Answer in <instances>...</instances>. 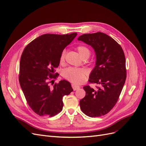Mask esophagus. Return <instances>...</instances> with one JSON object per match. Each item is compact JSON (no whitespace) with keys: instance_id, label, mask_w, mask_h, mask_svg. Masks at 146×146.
<instances>
[{"instance_id":"34e87169","label":"esophagus","mask_w":146,"mask_h":146,"mask_svg":"<svg viewBox=\"0 0 146 146\" xmlns=\"http://www.w3.org/2000/svg\"><path fill=\"white\" fill-rule=\"evenodd\" d=\"M72 88H73L74 91H76V90H78L79 88H80V86H78V85H75V84H72Z\"/></svg>"}]
</instances>
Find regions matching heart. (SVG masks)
<instances>
[{
  "instance_id": "obj_1",
  "label": "heart",
  "mask_w": 146,
  "mask_h": 146,
  "mask_svg": "<svg viewBox=\"0 0 146 146\" xmlns=\"http://www.w3.org/2000/svg\"><path fill=\"white\" fill-rule=\"evenodd\" d=\"M77 50L82 58L85 57H89L91 54L90 50L85 46H78L77 47ZM65 51H63L60 57V62L62 63L64 60ZM63 76L66 80L72 82L73 83L80 84L82 83L85 78V71L83 69L68 68L64 69L63 73Z\"/></svg>"
}]
</instances>
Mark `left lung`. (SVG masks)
Listing matches in <instances>:
<instances>
[{
  "label": "left lung",
  "instance_id": "1",
  "mask_svg": "<svg viewBox=\"0 0 146 146\" xmlns=\"http://www.w3.org/2000/svg\"><path fill=\"white\" fill-rule=\"evenodd\" d=\"M78 40L94 49L96 66L89 82L101 86H96V90L90 86L83 87L86 95L80 101V108L91 117L104 116L116 105L126 80L124 53L114 39L102 32L82 35Z\"/></svg>",
  "mask_w": 146,
  "mask_h": 146
}]
</instances>
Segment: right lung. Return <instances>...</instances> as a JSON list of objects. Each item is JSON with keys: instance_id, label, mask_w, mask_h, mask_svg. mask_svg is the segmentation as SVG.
I'll return each mask as SVG.
<instances>
[{"instance_id": "add662e5", "label": "right lung", "mask_w": 146, "mask_h": 146, "mask_svg": "<svg viewBox=\"0 0 146 146\" xmlns=\"http://www.w3.org/2000/svg\"><path fill=\"white\" fill-rule=\"evenodd\" d=\"M77 35H42L30 42L22 54L19 83L30 107L39 116L52 117L61 112L63 96L73 91L64 80L53 86L49 83L58 75L55 69L58 67L61 53Z\"/></svg>"}]
</instances>
